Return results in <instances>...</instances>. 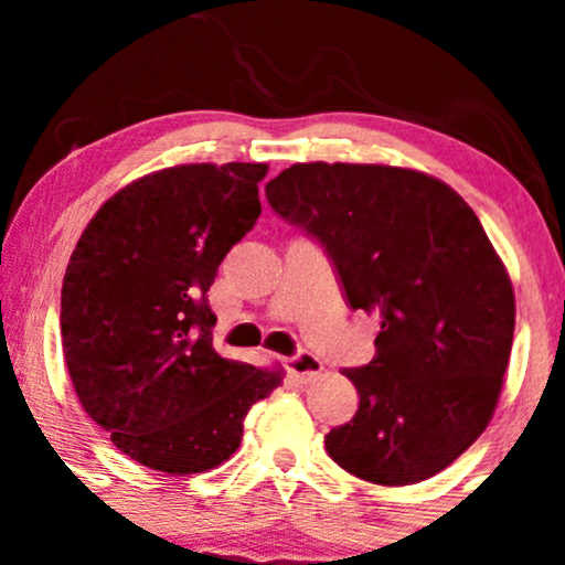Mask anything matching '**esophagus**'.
Returning a JSON list of instances; mask_svg holds the SVG:
<instances>
[{
  "label": "esophagus",
  "instance_id": "34e87169",
  "mask_svg": "<svg viewBox=\"0 0 565 565\" xmlns=\"http://www.w3.org/2000/svg\"><path fill=\"white\" fill-rule=\"evenodd\" d=\"M287 369H289V374H295L297 380L310 382L323 372V364L316 359L313 353H297V355H291V359H287Z\"/></svg>",
  "mask_w": 565,
  "mask_h": 565
}]
</instances>
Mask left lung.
<instances>
[{
	"label": "left lung",
	"instance_id": "obj_1",
	"mask_svg": "<svg viewBox=\"0 0 565 565\" xmlns=\"http://www.w3.org/2000/svg\"><path fill=\"white\" fill-rule=\"evenodd\" d=\"M265 196L323 246L350 308L380 316L374 359L345 369L361 401L329 457L380 486L449 468L491 423L515 329L481 220L440 180L385 164H291Z\"/></svg>",
	"mask_w": 565,
	"mask_h": 565
}]
</instances>
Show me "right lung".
Wrapping results in <instances>:
<instances>
[{"label":"right lung","mask_w":565,"mask_h":565,"mask_svg":"<svg viewBox=\"0 0 565 565\" xmlns=\"http://www.w3.org/2000/svg\"><path fill=\"white\" fill-rule=\"evenodd\" d=\"M268 164H180L114 193L84 228L61 291L63 355L84 412L135 462L206 472L238 449L281 369L212 348L206 291L260 217Z\"/></svg>","instance_id":"obj_1"}]
</instances>
